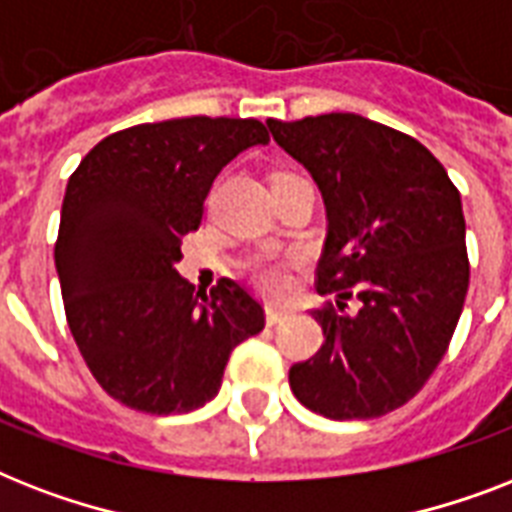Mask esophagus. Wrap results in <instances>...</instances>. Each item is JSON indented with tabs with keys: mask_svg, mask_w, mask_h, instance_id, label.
I'll return each instance as SVG.
<instances>
[{
	"mask_svg": "<svg viewBox=\"0 0 512 512\" xmlns=\"http://www.w3.org/2000/svg\"><path fill=\"white\" fill-rule=\"evenodd\" d=\"M289 311H284V308H279V305H268L265 308V321L271 324V327H276V324H281V321L287 319Z\"/></svg>",
	"mask_w": 512,
	"mask_h": 512,
	"instance_id": "34e87169",
	"label": "esophagus"
}]
</instances>
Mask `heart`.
Instances as JSON below:
<instances>
[{"label":"heart","mask_w":512,"mask_h":512,"mask_svg":"<svg viewBox=\"0 0 512 512\" xmlns=\"http://www.w3.org/2000/svg\"><path fill=\"white\" fill-rule=\"evenodd\" d=\"M249 276L255 281L257 287L268 292V295H279L287 287V268L281 260L271 255L255 257L252 263H249Z\"/></svg>","instance_id":"1"}]
</instances>
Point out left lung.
Here are the masks:
<instances>
[{"instance_id":"left-lung-1","label":"left lung","mask_w":512,"mask_h":512,"mask_svg":"<svg viewBox=\"0 0 512 512\" xmlns=\"http://www.w3.org/2000/svg\"><path fill=\"white\" fill-rule=\"evenodd\" d=\"M273 140L316 180L327 241L313 311L324 345L289 369L297 401L329 420H372L404 406L436 372L470 284L460 191L404 132L358 114L268 119ZM362 300L358 314L344 300Z\"/></svg>"}]
</instances>
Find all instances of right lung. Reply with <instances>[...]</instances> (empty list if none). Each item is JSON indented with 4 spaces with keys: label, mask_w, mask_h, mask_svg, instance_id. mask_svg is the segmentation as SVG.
Segmentation results:
<instances>
[{
    "label": "right lung",
    "mask_w": 512,
    "mask_h": 512,
    "mask_svg": "<svg viewBox=\"0 0 512 512\" xmlns=\"http://www.w3.org/2000/svg\"><path fill=\"white\" fill-rule=\"evenodd\" d=\"M268 132L257 119L188 116L114 132L68 177L55 268L68 329L100 388L146 414L217 396L231 350L265 311L233 279L209 295L175 271L225 164Z\"/></svg>",
    "instance_id": "obj_1"
}]
</instances>
